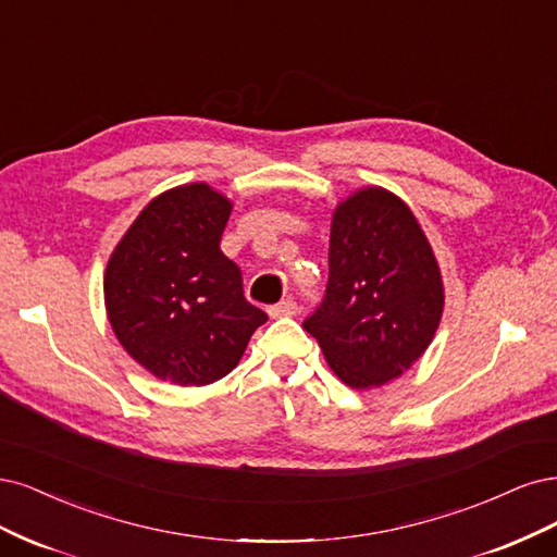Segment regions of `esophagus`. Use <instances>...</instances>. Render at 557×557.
<instances>
[{
    "label": "esophagus",
    "instance_id": "obj_1",
    "mask_svg": "<svg viewBox=\"0 0 557 557\" xmlns=\"http://www.w3.org/2000/svg\"><path fill=\"white\" fill-rule=\"evenodd\" d=\"M298 312V305L294 298H284L280 300L277 305H273L271 310H268V314H271L273 319H280V317H294Z\"/></svg>",
    "mask_w": 557,
    "mask_h": 557
}]
</instances>
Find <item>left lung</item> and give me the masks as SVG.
<instances>
[{"mask_svg":"<svg viewBox=\"0 0 557 557\" xmlns=\"http://www.w3.org/2000/svg\"><path fill=\"white\" fill-rule=\"evenodd\" d=\"M444 284L414 212L396 194L363 187L331 220L329 284L302 321L331 370L351 388H376L433 343Z\"/></svg>","mask_w":557,"mask_h":557,"instance_id":"left-lung-1","label":"left lung"}]
</instances>
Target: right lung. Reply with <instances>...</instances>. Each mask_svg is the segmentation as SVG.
Listing matches in <instances>:
<instances>
[{
  "instance_id": "add662e5",
  "label": "right lung",
  "mask_w": 557,
  "mask_h": 557,
  "mask_svg": "<svg viewBox=\"0 0 557 557\" xmlns=\"http://www.w3.org/2000/svg\"><path fill=\"white\" fill-rule=\"evenodd\" d=\"M231 208L206 183L173 187L140 210L106 265L113 333L157 380H222L268 321L247 302L240 268L220 249Z\"/></svg>"
}]
</instances>
